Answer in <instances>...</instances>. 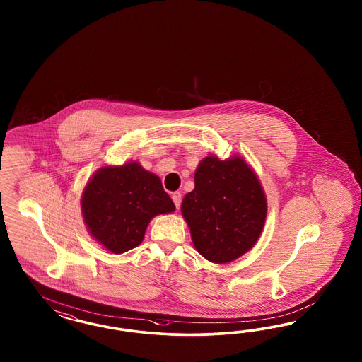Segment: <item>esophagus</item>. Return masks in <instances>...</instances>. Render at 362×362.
<instances>
[{"label": "esophagus", "mask_w": 362, "mask_h": 362, "mask_svg": "<svg viewBox=\"0 0 362 362\" xmlns=\"http://www.w3.org/2000/svg\"><path fill=\"white\" fill-rule=\"evenodd\" d=\"M171 197H173V202H174V204H175L176 209H180V203H182V195H180V192H174Z\"/></svg>", "instance_id": "obj_1"}]
</instances>
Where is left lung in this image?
<instances>
[{
	"label": "left lung",
	"mask_w": 362,
	"mask_h": 362,
	"mask_svg": "<svg viewBox=\"0 0 362 362\" xmlns=\"http://www.w3.org/2000/svg\"><path fill=\"white\" fill-rule=\"evenodd\" d=\"M182 215L197 252L216 264L248 252L267 218V199L252 168L240 156L204 158L195 171V188L182 202Z\"/></svg>",
	"instance_id": "8db88e82"
}]
</instances>
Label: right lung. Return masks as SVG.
Instances as JSON below:
<instances>
[{"mask_svg": "<svg viewBox=\"0 0 362 362\" xmlns=\"http://www.w3.org/2000/svg\"><path fill=\"white\" fill-rule=\"evenodd\" d=\"M81 209L90 235L112 253L138 247L153 216L175 211L159 176L138 162L106 165L91 176Z\"/></svg>", "mask_w": 362, "mask_h": 362, "instance_id": "right-lung-1", "label": "right lung"}]
</instances>
